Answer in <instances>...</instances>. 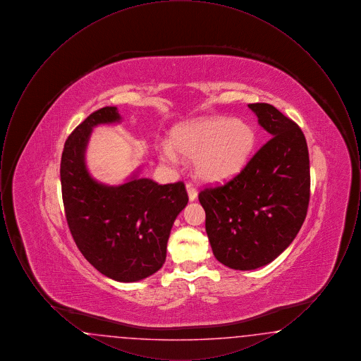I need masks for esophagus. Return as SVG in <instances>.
<instances>
[{"label": "esophagus", "instance_id": "1", "mask_svg": "<svg viewBox=\"0 0 361 361\" xmlns=\"http://www.w3.org/2000/svg\"><path fill=\"white\" fill-rule=\"evenodd\" d=\"M187 192H188V197L190 202L196 200V197H197V190H196V188H195L190 183L187 184Z\"/></svg>", "mask_w": 361, "mask_h": 361}]
</instances>
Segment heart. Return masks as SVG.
I'll use <instances>...</instances> for the list:
<instances>
[{
  "mask_svg": "<svg viewBox=\"0 0 361 361\" xmlns=\"http://www.w3.org/2000/svg\"><path fill=\"white\" fill-rule=\"evenodd\" d=\"M256 133L243 121L202 118L177 124L171 143L157 146L159 157L176 162L181 157L193 159L196 176L207 183H222L245 168L256 147Z\"/></svg>",
  "mask_w": 361,
  "mask_h": 361,
  "instance_id": "1",
  "label": "heart"
}]
</instances>
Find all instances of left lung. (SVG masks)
<instances>
[{
    "label": "left lung",
    "instance_id": "obj_1",
    "mask_svg": "<svg viewBox=\"0 0 361 361\" xmlns=\"http://www.w3.org/2000/svg\"><path fill=\"white\" fill-rule=\"evenodd\" d=\"M247 106L271 139L234 178L199 193L212 253L237 271L279 257L299 233L310 202L309 149L302 130L271 104Z\"/></svg>",
    "mask_w": 361,
    "mask_h": 361
}]
</instances>
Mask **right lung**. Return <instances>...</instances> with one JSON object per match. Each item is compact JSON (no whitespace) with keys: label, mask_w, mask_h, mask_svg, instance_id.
<instances>
[{"label":"right lung","mask_w":361,"mask_h":361,"mask_svg":"<svg viewBox=\"0 0 361 361\" xmlns=\"http://www.w3.org/2000/svg\"><path fill=\"white\" fill-rule=\"evenodd\" d=\"M121 121L116 106H104L70 134L61 185L70 233L84 257L104 276L134 283L162 268L173 224L188 193L181 181L158 185L137 172L121 185H105L90 176L85 152L93 127Z\"/></svg>","instance_id":"right-lung-1"}]
</instances>
